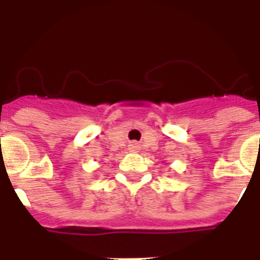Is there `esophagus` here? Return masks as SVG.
Segmentation results:
<instances>
[{
  "instance_id": "34e87169",
  "label": "esophagus",
  "mask_w": 260,
  "mask_h": 260,
  "mask_svg": "<svg viewBox=\"0 0 260 260\" xmlns=\"http://www.w3.org/2000/svg\"><path fill=\"white\" fill-rule=\"evenodd\" d=\"M130 150H132V151H138V150H139V146H138L137 143H132V144H130Z\"/></svg>"
}]
</instances>
